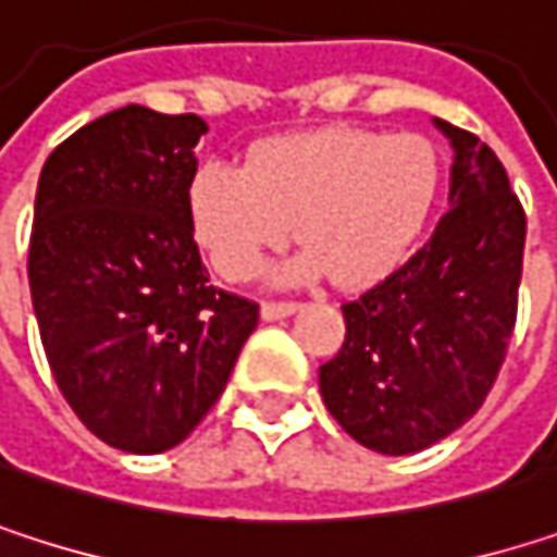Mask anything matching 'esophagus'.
<instances>
[{
	"instance_id": "34e87169",
	"label": "esophagus",
	"mask_w": 557,
	"mask_h": 557,
	"mask_svg": "<svg viewBox=\"0 0 557 557\" xmlns=\"http://www.w3.org/2000/svg\"><path fill=\"white\" fill-rule=\"evenodd\" d=\"M299 309V302H283V299H268V302H261V319H268V322H277V319H286V315H293Z\"/></svg>"
}]
</instances>
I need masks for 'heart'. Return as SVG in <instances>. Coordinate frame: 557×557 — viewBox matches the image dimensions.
<instances>
[{"label":"heart","mask_w":557,"mask_h":557,"mask_svg":"<svg viewBox=\"0 0 557 557\" xmlns=\"http://www.w3.org/2000/svg\"><path fill=\"white\" fill-rule=\"evenodd\" d=\"M438 186L442 161L429 138L329 125L261 141L248 168L206 161L189 176L186 215L225 280L258 274L296 222L309 251L283 280L332 271L338 286H368L412 255Z\"/></svg>","instance_id":"heart-1"}]
</instances>
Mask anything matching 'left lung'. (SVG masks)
Returning a JSON list of instances; mask_svg holds the SVG:
<instances>
[{"label": "left lung", "mask_w": 557, "mask_h": 557, "mask_svg": "<svg viewBox=\"0 0 557 557\" xmlns=\"http://www.w3.org/2000/svg\"><path fill=\"white\" fill-rule=\"evenodd\" d=\"M455 164L448 212L387 280L345 302V345L319 368L338 425L371 451L412 455L487 399L516 325L525 212L497 154L435 119Z\"/></svg>", "instance_id": "1"}]
</instances>
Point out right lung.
Returning a JSON list of instances; mask_svg holds the SVG:
<instances>
[{
	"mask_svg": "<svg viewBox=\"0 0 557 557\" xmlns=\"http://www.w3.org/2000/svg\"><path fill=\"white\" fill-rule=\"evenodd\" d=\"M199 115L115 109L41 168L28 248L48 364L79 422L158 455L215 406L258 302L215 289L186 215Z\"/></svg>",
	"mask_w": 557,
	"mask_h": 557,
	"instance_id": "right-lung-1",
	"label": "right lung"
}]
</instances>
